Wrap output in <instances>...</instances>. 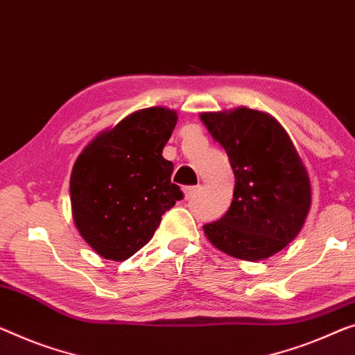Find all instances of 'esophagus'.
Here are the masks:
<instances>
[{"mask_svg":"<svg viewBox=\"0 0 355 355\" xmlns=\"http://www.w3.org/2000/svg\"><path fill=\"white\" fill-rule=\"evenodd\" d=\"M183 191H184V198L191 199L200 191V184H196V187H187L183 189Z\"/></svg>","mask_w":355,"mask_h":355,"instance_id":"obj_1","label":"esophagus"}]
</instances>
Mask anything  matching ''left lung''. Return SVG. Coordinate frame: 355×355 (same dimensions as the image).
I'll list each match as a JSON object with an SVG mask.
<instances>
[{"mask_svg":"<svg viewBox=\"0 0 355 355\" xmlns=\"http://www.w3.org/2000/svg\"><path fill=\"white\" fill-rule=\"evenodd\" d=\"M225 148L236 187L228 211L204 225L218 250L245 261L264 260L300 234L311 209V182L282 125L263 111L239 107L200 113Z\"/></svg>","mask_w":355,"mask_h":355,"instance_id":"8db88e82","label":"left lung"}]
</instances>
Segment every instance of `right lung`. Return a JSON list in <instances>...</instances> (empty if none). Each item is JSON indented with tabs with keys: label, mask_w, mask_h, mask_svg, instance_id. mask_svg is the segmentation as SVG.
<instances>
[{
	"label": "right lung",
	"mask_w": 355,
	"mask_h": 355,
	"mask_svg": "<svg viewBox=\"0 0 355 355\" xmlns=\"http://www.w3.org/2000/svg\"><path fill=\"white\" fill-rule=\"evenodd\" d=\"M173 110H139L103 130L73 166V220L100 257L124 261L148 244L161 216L183 199L162 150L177 124Z\"/></svg>",
	"instance_id": "1"
}]
</instances>
